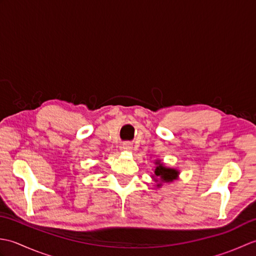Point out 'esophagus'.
<instances>
[{"label":"esophagus","mask_w":256,"mask_h":256,"mask_svg":"<svg viewBox=\"0 0 256 256\" xmlns=\"http://www.w3.org/2000/svg\"><path fill=\"white\" fill-rule=\"evenodd\" d=\"M122 148L124 150H126V152H131L132 150H133V145L130 143V142H125V143H123V145H122Z\"/></svg>","instance_id":"1"}]
</instances>
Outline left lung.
Listing matches in <instances>:
<instances>
[{
  "instance_id": "obj_1",
  "label": "left lung",
  "mask_w": 256,
  "mask_h": 256,
  "mask_svg": "<svg viewBox=\"0 0 256 256\" xmlns=\"http://www.w3.org/2000/svg\"><path fill=\"white\" fill-rule=\"evenodd\" d=\"M155 168L152 179L156 182V188H160L162 184H170L174 180H177L179 177V170L176 168L167 167L160 160H154Z\"/></svg>"
}]
</instances>
